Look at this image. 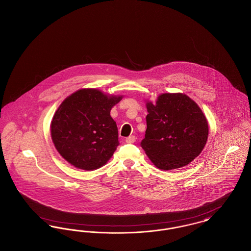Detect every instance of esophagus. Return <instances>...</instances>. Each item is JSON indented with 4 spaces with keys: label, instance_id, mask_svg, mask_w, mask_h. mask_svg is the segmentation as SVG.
<instances>
[{
    "label": "esophagus",
    "instance_id": "34e87169",
    "mask_svg": "<svg viewBox=\"0 0 251 251\" xmlns=\"http://www.w3.org/2000/svg\"><path fill=\"white\" fill-rule=\"evenodd\" d=\"M135 139H136V138H135L134 135H130V136H128V137L126 138V142H127V143H130V144H131V143H134V142H135Z\"/></svg>",
    "mask_w": 251,
    "mask_h": 251
}]
</instances>
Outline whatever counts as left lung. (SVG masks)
Wrapping results in <instances>:
<instances>
[{
  "mask_svg": "<svg viewBox=\"0 0 251 251\" xmlns=\"http://www.w3.org/2000/svg\"><path fill=\"white\" fill-rule=\"evenodd\" d=\"M147 130L140 145L148 157L164 171L182 168L206 145L208 125L199 106L188 96L162 94L148 101Z\"/></svg>",
  "mask_w": 251,
  "mask_h": 251,
  "instance_id": "1",
  "label": "left lung"
}]
</instances>
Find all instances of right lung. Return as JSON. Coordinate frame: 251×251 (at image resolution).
Segmentation results:
<instances>
[{"mask_svg": "<svg viewBox=\"0 0 251 251\" xmlns=\"http://www.w3.org/2000/svg\"><path fill=\"white\" fill-rule=\"evenodd\" d=\"M121 99L97 89H81L59 105L51 122V137L67 162L93 171L112 157L119 142L110 112Z\"/></svg>", "mask_w": 251, "mask_h": 251, "instance_id": "right-lung-1", "label": "right lung"}]
</instances>
